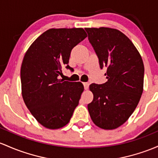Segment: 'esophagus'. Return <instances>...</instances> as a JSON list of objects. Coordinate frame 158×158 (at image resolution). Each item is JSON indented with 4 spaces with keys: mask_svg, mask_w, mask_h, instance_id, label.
<instances>
[{
    "mask_svg": "<svg viewBox=\"0 0 158 158\" xmlns=\"http://www.w3.org/2000/svg\"><path fill=\"white\" fill-rule=\"evenodd\" d=\"M83 85H84V88L85 90H87L89 87V83L88 82H83Z\"/></svg>",
    "mask_w": 158,
    "mask_h": 158,
    "instance_id": "obj_1",
    "label": "esophagus"
}]
</instances>
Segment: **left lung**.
<instances>
[{
	"label": "left lung",
	"mask_w": 158,
	"mask_h": 158,
	"mask_svg": "<svg viewBox=\"0 0 158 158\" xmlns=\"http://www.w3.org/2000/svg\"><path fill=\"white\" fill-rule=\"evenodd\" d=\"M88 40L106 69L107 82L89 86L94 99L88 105L93 122L99 127H120L132 115L143 91L144 64L142 57L127 36L110 27L85 28Z\"/></svg>",
	"instance_id": "left-lung-1"
}]
</instances>
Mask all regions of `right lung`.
I'll list each match as a JSON object with an SVG mask.
<instances>
[{"label":"right lung","mask_w":158,"mask_h":158,"mask_svg":"<svg viewBox=\"0 0 158 158\" xmlns=\"http://www.w3.org/2000/svg\"><path fill=\"white\" fill-rule=\"evenodd\" d=\"M85 37L83 28H52L31 44L22 60V98L32 115L43 127L58 129L70 121L84 86L60 79L68 65L71 50Z\"/></svg>","instance_id":"right-lung-1"}]
</instances>
